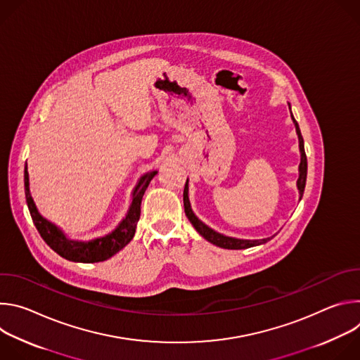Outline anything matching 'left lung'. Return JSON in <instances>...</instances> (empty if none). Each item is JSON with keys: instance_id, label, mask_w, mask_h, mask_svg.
<instances>
[{"instance_id": "left-lung-1", "label": "left lung", "mask_w": 360, "mask_h": 360, "mask_svg": "<svg viewBox=\"0 0 360 360\" xmlns=\"http://www.w3.org/2000/svg\"><path fill=\"white\" fill-rule=\"evenodd\" d=\"M292 120H293V124H295V128H296V134H297V138H299V149H300V164H299V178H297V189H299V195H300V199L303 196V191H304V185H306V175H307V160H306V153H304V145H303V138H302V134H300V129H299V125L296 122V120L293 118L292 115ZM184 207H185V214L188 217V219L191 221V224L193 225V228L198 231L199 235H202L205 239H207L208 242L219 246V248H224V249H245V248H250V246H256V245H261V243H265L269 240L268 239H258V240H248V239H236V238H231V236H225L222 233H218L217 231L211 229L210 226L205 225L203 222H200L192 208H191V202H189V196H188V179H186V184H185V188H184Z\"/></svg>"}]
</instances>
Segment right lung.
Instances as JSON below:
<instances>
[{"mask_svg": "<svg viewBox=\"0 0 360 360\" xmlns=\"http://www.w3.org/2000/svg\"><path fill=\"white\" fill-rule=\"evenodd\" d=\"M158 174V171H150L141 176L138 181L134 192H132V202L128 214L125 218L121 221V224L112 231L111 233L96 238L88 242H78L68 239L65 233L56 226L54 224H51L45 218H42L35 207L34 199L30 193V178H28V171H27V164L24 169V186H25V199L28 210L32 218V222L39 232L41 238L45 240V243L56 250L63 258L72 261V262H84V264H92V262H102L110 259L111 256H114L117 252H120L124 246H127L131 239L135 235V228L139 221L141 215V202L142 196L150 182V179Z\"/></svg>", "mask_w": 360, "mask_h": 360, "instance_id": "right-lung-1", "label": "right lung"}]
</instances>
